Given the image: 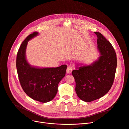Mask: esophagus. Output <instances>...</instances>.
<instances>
[{
	"label": "esophagus",
	"instance_id": "esophagus-1",
	"mask_svg": "<svg viewBox=\"0 0 129 129\" xmlns=\"http://www.w3.org/2000/svg\"><path fill=\"white\" fill-rule=\"evenodd\" d=\"M73 71V68L71 66H68L66 70V72L67 74H71Z\"/></svg>",
	"mask_w": 129,
	"mask_h": 129
}]
</instances>
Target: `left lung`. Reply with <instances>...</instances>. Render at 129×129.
Segmentation results:
<instances>
[{"mask_svg": "<svg viewBox=\"0 0 129 129\" xmlns=\"http://www.w3.org/2000/svg\"><path fill=\"white\" fill-rule=\"evenodd\" d=\"M94 33L99 56L90 64H76V69L72 72L77 95L85 102L98 99L109 91L117 68V55L113 46L100 33Z\"/></svg>", "mask_w": 129, "mask_h": 129, "instance_id": "obj_1", "label": "left lung"}]
</instances>
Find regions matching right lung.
Returning a JSON list of instances; mask_svg holds the SVG:
<instances>
[{
    "mask_svg": "<svg viewBox=\"0 0 129 129\" xmlns=\"http://www.w3.org/2000/svg\"><path fill=\"white\" fill-rule=\"evenodd\" d=\"M39 35L35 32L27 37L18 50L16 66L20 84L31 98L45 103L51 101L57 92L58 85L65 76L66 65L57 67H39L31 65L26 58L29 41Z\"/></svg>",
    "mask_w": 129,
    "mask_h": 129,
    "instance_id": "1",
    "label": "right lung"
}]
</instances>
